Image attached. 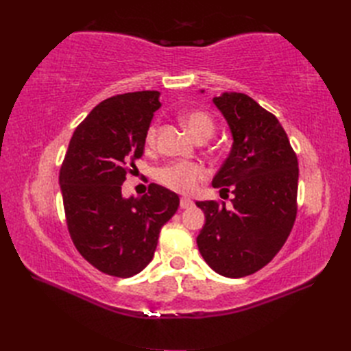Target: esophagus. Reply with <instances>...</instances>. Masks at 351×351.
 <instances>
[{"instance_id":"obj_1","label":"esophagus","mask_w":351,"mask_h":351,"mask_svg":"<svg viewBox=\"0 0 351 351\" xmlns=\"http://www.w3.org/2000/svg\"><path fill=\"white\" fill-rule=\"evenodd\" d=\"M193 205H195L193 200H190L187 197L180 199V206H182V209H189V208H192Z\"/></svg>"}]
</instances>
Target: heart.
I'll list each match as a JSON object with an SVG mask.
<instances>
[{"mask_svg":"<svg viewBox=\"0 0 351 351\" xmlns=\"http://www.w3.org/2000/svg\"><path fill=\"white\" fill-rule=\"evenodd\" d=\"M182 123L196 139H208L215 130V123L205 111H190L182 117ZM156 136V124H151L146 132V143L152 145ZM164 186L178 193H192L197 189L200 180L205 178V169L197 164L176 162L161 168L156 174Z\"/></svg>","mask_w":351,"mask_h":351,"instance_id":"obj_1","label":"heart"}]
</instances>
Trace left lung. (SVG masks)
I'll list each match as a JSON object with an SVG mask.
<instances>
[{"mask_svg":"<svg viewBox=\"0 0 351 351\" xmlns=\"http://www.w3.org/2000/svg\"><path fill=\"white\" fill-rule=\"evenodd\" d=\"M212 101L232 136L228 158L212 186L234 196L231 206L196 202L205 214L196 241L212 269L241 278L269 263L290 236L297 214L299 162L277 117L256 101L239 92H224Z\"/></svg>","mask_w":351,"mask_h":351,"instance_id":"obj_1","label":"left lung"}]
</instances>
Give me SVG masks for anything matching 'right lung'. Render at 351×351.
<instances>
[{
  "label": "right lung",
  "mask_w": 351,
  "mask_h": 351,
  "mask_svg": "<svg viewBox=\"0 0 351 351\" xmlns=\"http://www.w3.org/2000/svg\"><path fill=\"white\" fill-rule=\"evenodd\" d=\"M159 107L156 90L102 101L76 127L60 169L74 246L95 268L112 277L129 278L146 268L159 231L180 205L174 192L155 183L143 196L121 195L127 167L143 155L146 132Z\"/></svg>",
  "instance_id": "right-lung-1"
}]
</instances>
